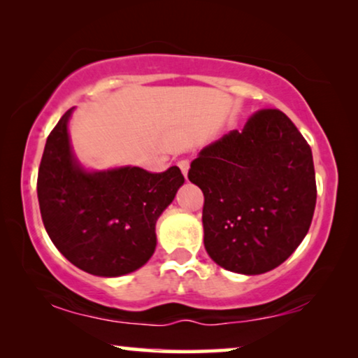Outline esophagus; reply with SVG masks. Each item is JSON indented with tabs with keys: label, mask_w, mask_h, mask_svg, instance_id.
<instances>
[{
	"label": "esophagus",
	"mask_w": 358,
	"mask_h": 358,
	"mask_svg": "<svg viewBox=\"0 0 358 358\" xmlns=\"http://www.w3.org/2000/svg\"><path fill=\"white\" fill-rule=\"evenodd\" d=\"M178 166L180 168V171H182V174L187 176V171H189V166H190L189 159H180V161H178Z\"/></svg>",
	"instance_id": "obj_1"
}]
</instances>
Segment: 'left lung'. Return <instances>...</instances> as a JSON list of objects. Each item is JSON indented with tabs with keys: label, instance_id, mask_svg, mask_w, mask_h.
Returning a JSON list of instances; mask_svg holds the SVG:
<instances>
[{
	"label": "left lung",
	"instance_id": "8db88e82",
	"mask_svg": "<svg viewBox=\"0 0 358 358\" xmlns=\"http://www.w3.org/2000/svg\"><path fill=\"white\" fill-rule=\"evenodd\" d=\"M203 192V244L218 266L257 275L292 256L310 229L316 178L308 141L278 109H261L190 163Z\"/></svg>",
	"mask_w": 358,
	"mask_h": 358
}]
</instances>
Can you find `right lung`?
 Segmentation results:
<instances>
[{
  "label": "right lung",
  "instance_id": "obj_1",
  "mask_svg": "<svg viewBox=\"0 0 358 358\" xmlns=\"http://www.w3.org/2000/svg\"><path fill=\"white\" fill-rule=\"evenodd\" d=\"M66 110L48 135L37 178L41 215L52 243L78 268L119 277L145 266L156 248V220L184 184L164 173L120 168L86 173L73 158Z\"/></svg>",
  "mask_w": 358,
  "mask_h": 358
}]
</instances>
